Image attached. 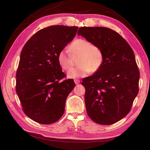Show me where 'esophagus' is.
<instances>
[{"label":"esophagus","mask_w":150,"mask_h":150,"mask_svg":"<svg viewBox=\"0 0 150 150\" xmlns=\"http://www.w3.org/2000/svg\"><path fill=\"white\" fill-rule=\"evenodd\" d=\"M74 82L76 84H79V83H80V81L77 80V79H75V80H74Z\"/></svg>","instance_id":"obj_1"}]
</instances>
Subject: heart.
Returning a JSON list of instances; mask_svg holds the SVG:
<instances>
[{"label":"heart","mask_w":150,"mask_h":150,"mask_svg":"<svg viewBox=\"0 0 150 150\" xmlns=\"http://www.w3.org/2000/svg\"><path fill=\"white\" fill-rule=\"evenodd\" d=\"M69 55L64 51L60 52L57 56L59 64L64 70H68L73 64L72 58L79 56L77 68H72L68 72L70 79L85 77L91 73L97 72L103 64L104 53L98 46H93L84 39H76L68 47Z\"/></svg>","instance_id":"heart-1"}]
</instances>
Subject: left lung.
<instances>
[{
  "instance_id": "left-lung-1",
  "label": "left lung",
  "mask_w": 150,
  "mask_h": 150,
  "mask_svg": "<svg viewBox=\"0 0 150 150\" xmlns=\"http://www.w3.org/2000/svg\"><path fill=\"white\" fill-rule=\"evenodd\" d=\"M78 35L104 53L100 69L82 79L87 113L97 124L116 123L129 113L139 93L140 72L133 51L120 35L108 28L82 27Z\"/></svg>"
}]
</instances>
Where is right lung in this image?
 Wrapping results in <instances>:
<instances>
[{
	"label": "right lung",
	"mask_w": 150,
	"mask_h": 150,
	"mask_svg": "<svg viewBox=\"0 0 150 150\" xmlns=\"http://www.w3.org/2000/svg\"><path fill=\"white\" fill-rule=\"evenodd\" d=\"M77 26H51L25 44L16 73V92L24 113L42 124L57 122L64 112L67 97L75 86L59 64L57 56L73 39Z\"/></svg>",
	"instance_id": "add662e5"
}]
</instances>
